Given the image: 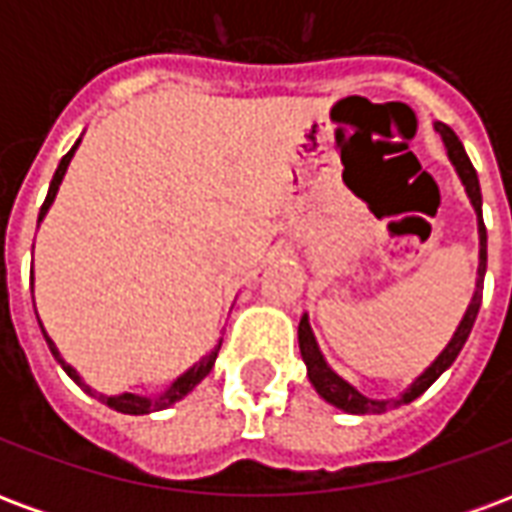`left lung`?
Returning <instances> with one entry per match:
<instances>
[{"mask_svg":"<svg viewBox=\"0 0 512 512\" xmlns=\"http://www.w3.org/2000/svg\"><path fill=\"white\" fill-rule=\"evenodd\" d=\"M436 131L444 139V147H447V156L455 164V172H458V178L466 186V194H469V200H472L474 211H477V230H480V266H477V285H474V296L469 301V310L463 315V321L458 323V329L452 334V340L447 343V348L436 356V362L422 373V376L414 381V384L408 386L403 395L397 397V400H373V397L362 395L359 389L343 381V378L334 373L332 367L326 365V359H323L321 348L315 343V334L310 329V321H307V315L301 318L299 323V348H301V359H304V365H307V376H310L312 386H315V392L326 400V403H332V406L343 408L348 414H384L386 408L392 406H403V403H411V400H417L425 389H428L436 378L447 370V367L458 359L461 354V348L469 340V334H472V326L477 321V312H480V301H483V279H485V263H488V235H485V224H483V194H480V180H477V172H474L472 161L466 156V150H463L461 139L455 136L450 126H444V123H436Z\"/></svg>","mask_w":512,"mask_h":512,"instance_id":"obj_1","label":"left lung"}]
</instances>
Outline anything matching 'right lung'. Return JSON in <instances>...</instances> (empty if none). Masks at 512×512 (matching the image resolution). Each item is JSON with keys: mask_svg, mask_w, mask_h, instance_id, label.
Listing matches in <instances>:
<instances>
[{"mask_svg": "<svg viewBox=\"0 0 512 512\" xmlns=\"http://www.w3.org/2000/svg\"><path fill=\"white\" fill-rule=\"evenodd\" d=\"M79 142H82V139H79ZM79 142H76V145H73L71 150L65 153V156H62L60 167H57V172H54V178H51V186H49V194H46V202L40 205L38 222H40V219H43V216H46V211H49V205H51V202H54V197H57V189H60L62 178H65V169H68V164H71V158H73V153H76V147H79ZM40 332H43V326H40ZM43 337H46V343H49L51 354H54V359L60 362L62 370H65V373H68V376H71L73 381H76V384L82 386L84 392H90V395L98 397L101 403H106V406H109V408H115V411H120V414H150V411H161V408H169V406H172V403H178V400H183V397L189 395L194 386L200 384L202 378L211 373L213 362H216V356H219V348H222V340H219V345L213 348L211 354L202 356L197 365L191 367V370H186V373H183V376H180V378H175V381H172V384H169L167 389H164V392H161V395H156V397L131 395V392H123V395H98V392H93L90 386L84 384L82 376H79V373H76V370H73V367L68 365L65 359H62L60 351H57V345L51 343L49 334L43 332Z\"/></svg>", "mask_w": 512, "mask_h": 512, "instance_id": "1", "label": "right lung"}]
</instances>
